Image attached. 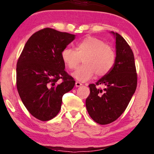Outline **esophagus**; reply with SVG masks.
Returning <instances> with one entry per match:
<instances>
[{
  "instance_id": "1",
  "label": "esophagus",
  "mask_w": 154,
  "mask_h": 154,
  "mask_svg": "<svg viewBox=\"0 0 154 154\" xmlns=\"http://www.w3.org/2000/svg\"><path fill=\"white\" fill-rule=\"evenodd\" d=\"M82 85V84L81 83V82H77V81H76V82H75V86H76L77 87H79V86H81Z\"/></svg>"
}]
</instances>
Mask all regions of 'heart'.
Returning a JSON list of instances; mask_svg holds the SVG:
<instances>
[{"instance_id":"heart-1","label":"heart","mask_w":154,"mask_h":154,"mask_svg":"<svg viewBox=\"0 0 154 154\" xmlns=\"http://www.w3.org/2000/svg\"><path fill=\"white\" fill-rule=\"evenodd\" d=\"M64 64L71 70H75L83 58V65L73 72V77L81 82L88 81L95 74L105 76L114 66L116 54L109 45L96 37L88 36L76 44V50L70 47L62 51Z\"/></svg>"}]
</instances>
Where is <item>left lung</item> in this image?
<instances>
[{"mask_svg":"<svg viewBox=\"0 0 154 154\" xmlns=\"http://www.w3.org/2000/svg\"><path fill=\"white\" fill-rule=\"evenodd\" d=\"M116 60L110 72L96 84L88 85L90 94L86 107L91 117L96 123L106 125L116 121L123 113L135 92L137 84L135 58L125 39L117 33ZM104 85V90L97 87Z\"/></svg>","mask_w":154,"mask_h":154,"instance_id":"1","label":"left lung"}]
</instances>
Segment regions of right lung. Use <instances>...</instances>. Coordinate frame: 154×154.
Listing matches in <instances>:
<instances>
[{
    "mask_svg": "<svg viewBox=\"0 0 154 154\" xmlns=\"http://www.w3.org/2000/svg\"><path fill=\"white\" fill-rule=\"evenodd\" d=\"M75 35L46 28L32 35L17 63V88L28 111L46 121L57 115L63 96L75 82L66 72L61 53Z\"/></svg>",
    "mask_w": 154,
    "mask_h": 154,
    "instance_id": "obj_1",
    "label": "right lung"
}]
</instances>
